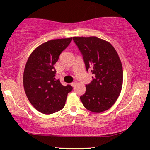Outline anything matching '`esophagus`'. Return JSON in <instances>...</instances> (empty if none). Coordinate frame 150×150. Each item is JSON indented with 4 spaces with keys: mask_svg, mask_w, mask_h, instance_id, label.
<instances>
[{
    "mask_svg": "<svg viewBox=\"0 0 150 150\" xmlns=\"http://www.w3.org/2000/svg\"><path fill=\"white\" fill-rule=\"evenodd\" d=\"M75 85H76V82H73V83H71L72 87H75Z\"/></svg>",
    "mask_w": 150,
    "mask_h": 150,
    "instance_id": "1",
    "label": "esophagus"
}]
</instances>
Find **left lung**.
<instances>
[{"instance_id": "1", "label": "left lung", "mask_w": 150, "mask_h": 150, "mask_svg": "<svg viewBox=\"0 0 150 150\" xmlns=\"http://www.w3.org/2000/svg\"><path fill=\"white\" fill-rule=\"evenodd\" d=\"M73 39L83 56L86 70L93 75L80 100L92 112L106 111L121 92L123 67L119 56L114 47L104 39L96 37H74Z\"/></svg>"}]
</instances>
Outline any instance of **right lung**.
<instances>
[{
  "label": "right lung",
  "instance_id": "1",
  "mask_svg": "<svg viewBox=\"0 0 150 150\" xmlns=\"http://www.w3.org/2000/svg\"><path fill=\"white\" fill-rule=\"evenodd\" d=\"M72 37L48 41L32 51L25 65L23 85L30 102L39 112L51 114L64 107L73 87L56 80L54 65Z\"/></svg>",
  "mask_w": 150,
  "mask_h": 150
}]
</instances>
